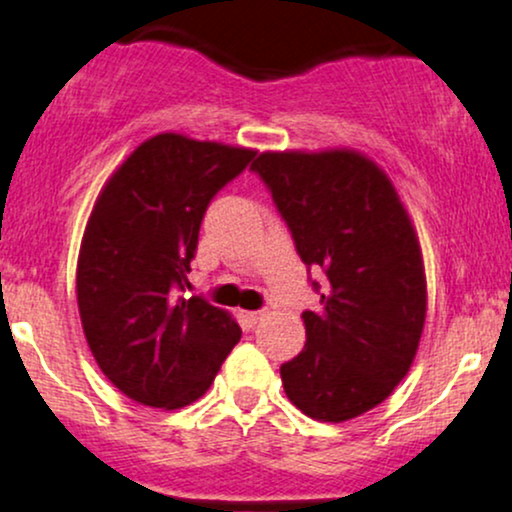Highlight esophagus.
<instances>
[{"instance_id": "1", "label": "esophagus", "mask_w": 512, "mask_h": 512, "mask_svg": "<svg viewBox=\"0 0 512 512\" xmlns=\"http://www.w3.org/2000/svg\"><path fill=\"white\" fill-rule=\"evenodd\" d=\"M240 320L245 322V327H255L262 320L260 310H240Z\"/></svg>"}]
</instances>
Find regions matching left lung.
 <instances>
[{"label":"left lung","instance_id":"obj_1","mask_svg":"<svg viewBox=\"0 0 512 512\" xmlns=\"http://www.w3.org/2000/svg\"><path fill=\"white\" fill-rule=\"evenodd\" d=\"M289 226L298 255L322 269L305 346L281 366L286 397L317 421H349L407 375L426 320L419 238L390 178L358 151H264L250 166Z\"/></svg>","mask_w":512,"mask_h":512}]
</instances>
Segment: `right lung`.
I'll use <instances>...</instances> for the list:
<instances>
[{"mask_svg":"<svg viewBox=\"0 0 512 512\" xmlns=\"http://www.w3.org/2000/svg\"><path fill=\"white\" fill-rule=\"evenodd\" d=\"M252 158V149L156 134L110 175L93 204L76 301L93 358L134 402L187 407L238 344L240 327L226 310L180 293L190 286L204 211Z\"/></svg>","mask_w":512,"mask_h":512,"instance_id":"add662e5","label":"right lung"}]
</instances>
